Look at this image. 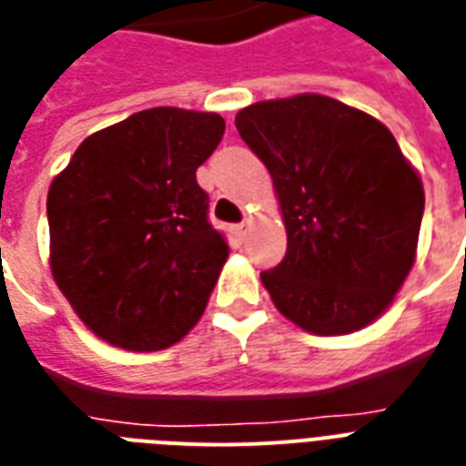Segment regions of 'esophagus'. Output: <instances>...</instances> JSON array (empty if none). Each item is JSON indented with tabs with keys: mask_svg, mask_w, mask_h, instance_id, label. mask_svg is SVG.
Returning a JSON list of instances; mask_svg holds the SVG:
<instances>
[{
	"mask_svg": "<svg viewBox=\"0 0 466 466\" xmlns=\"http://www.w3.org/2000/svg\"><path fill=\"white\" fill-rule=\"evenodd\" d=\"M233 236H236V240H240V243H243L245 238H248V221L233 226Z\"/></svg>",
	"mask_w": 466,
	"mask_h": 466,
	"instance_id": "1",
	"label": "esophagus"
}]
</instances>
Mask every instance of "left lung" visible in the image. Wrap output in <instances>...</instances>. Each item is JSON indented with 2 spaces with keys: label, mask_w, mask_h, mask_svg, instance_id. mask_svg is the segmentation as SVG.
<instances>
[{
  "label": "left lung",
  "mask_w": 466,
  "mask_h": 466,
  "mask_svg": "<svg viewBox=\"0 0 466 466\" xmlns=\"http://www.w3.org/2000/svg\"><path fill=\"white\" fill-rule=\"evenodd\" d=\"M238 134L267 166L286 226V257L262 271L279 312L319 337L378 319L414 267L421 177L392 132L318 93L259 100Z\"/></svg>",
  "instance_id": "1"
}]
</instances>
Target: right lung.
Wrapping results in <instances>:
<instances>
[{
  "label": "right lung",
  "instance_id": "add662e5",
  "mask_svg": "<svg viewBox=\"0 0 466 466\" xmlns=\"http://www.w3.org/2000/svg\"><path fill=\"white\" fill-rule=\"evenodd\" d=\"M223 129L216 113L141 110L86 137L52 180V277L107 344L168 349L202 318L228 245L197 168Z\"/></svg>",
  "mask_w": 466,
  "mask_h": 466
}]
</instances>
